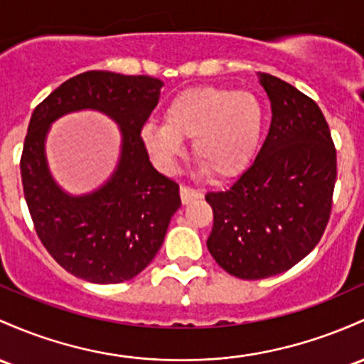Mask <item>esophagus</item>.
Returning <instances> with one entry per match:
<instances>
[{
    "label": "esophagus",
    "mask_w": 364,
    "mask_h": 364,
    "mask_svg": "<svg viewBox=\"0 0 364 364\" xmlns=\"http://www.w3.org/2000/svg\"><path fill=\"white\" fill-rule=\"evenodd\" d=\"M179 195H181V202L185 203H190L191 200H197V198H202L203 193L200 190H193L190 188V186H181L179 188Z\"/></svg>",
    "instance_id": "34e87169"
}]
</instances>
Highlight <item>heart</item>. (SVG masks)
<instances>
[{
	"label": "heart",
	"mask_w": 364,
	"mask_h": 364,
	"mask_svg": "<svg viewBox=\"0 0 364 364\" xmlns=\"http://www.w3.org/2000/svg\"><path fill=\"white\" fill-rule=\"evenodd\" d=\"M264 127V107L250 91L197 86L179 91L164 109V124L141 126V141L162 171H173L191 139L195 159L213 176L240 173L252 159Z\"/></svg>",
	"instance_id": "heart-1"
}]
</instances>
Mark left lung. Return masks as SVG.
Listing matches in <instances>:
<instances>
[{"mask_svg":"<svg viewBox=\"0 0 364 364\" xmlns=\"http://www.w3.org/2000/svg\"><path fill=\"white\" fill-rule=\"evenodd\" d=\"M257 77L273 114L267 136L230 188L205 195L214 213L207 249L242 279L283 273L316 247L337 179V154L319 107L274 75Z\"/></svg>","mask_w":364,"mask_h":364,"instance_id":"1","label":"left lung"}]
</instances>
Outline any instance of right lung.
Listing matches in <instances>:
<instances>
[{
  "label": "right lung",
  "instance_id": "right-lung-1",
  "mask_svg": "<svg viewBox=\"0 0 364 364\" xmlns=\"http://www.w3.org/2000/svg\"><path fill=\"white\" fill-rule=\"evenodd\" d=\"M161 79L87 70L60 85L36 107L23 141L20 174L36 233L74 277L100 285L134 278L164 243L181 205L179 186L157 173L139 131L161 97ZM97 109L119 126L122 151L97 191L72 196L47 166L50 124L72 111Z\"/></svg>",
  "mask_w": 364,
  "mask_h": 364
}]
</instances>
